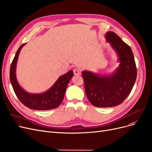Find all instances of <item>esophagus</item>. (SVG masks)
I'll list each match as a JSON object with an SVG mask.
<instances>
[{"label":"esophagus","mask_w":152,"mask_h":152,"mask_svg":"<svg viewBox=\"0 0 152 152\" xmlns=\"http://www.w3.org/2000/svg\"><path fill=\"white\" fill-rule=\"evenodd\" d=\"M73 72H74V74L75 75H77V76L81 75V70L80 69H78V68L75 69L74 70H73Z\"/></svg>","instance_id":"34e87169"}]
</instances>
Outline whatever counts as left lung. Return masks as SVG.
Listing matches in <instances>:
<instances>
[{
    "label": "left lung",
    "mask_w": 152,
    "mask_h": 152,
    "mask_svg": "<svg viewBox=\"0 0 152 152\" xmlns=\"http://www.w3.org/2000/svg\"><path fill=\"white\" fill-rule=\"evenodd\" d=\"M105 38L116 53L119 67L109 75L87 70L81 72L87 98L96 107L121 104L133 89L137 76L134 55L130 47L113 31H107Z\"/></svg>",
    "instance_id": "1"
}]
</instances>
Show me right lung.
Returning <instances> with one entry per match:
<instances>
[{
  "mask_svg": "<svg viewBox=\"0 0 152 152\" xmlns=\"http://www.w3.org/2000/svg\"><path fill=\"white\" fill-rule=\"evenodd\" d=\"M26 45L23 44L18 48L10 67V81L13 90L19 100L23 105L31 109L47 110L57 108L62 102L67 86L73 76V71L70 70L58 77L57 80L49 89L40 94H31L24 90L19 85L16 77V65L21 48Z\"/></svg>",
  "mask_w": 152,
  "mask_h": 152,
  "instance_id": "1",
  "label": "right lung"
}]
</instances>
